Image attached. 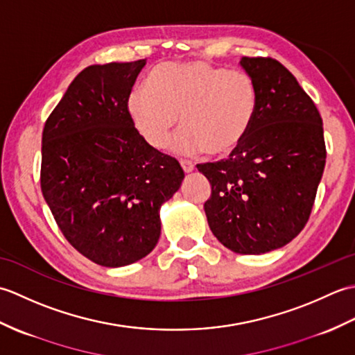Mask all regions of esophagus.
I'll use <instances>...</instances> for the list:
<instances>
[{
  "mask_svg": "<svg viewBox=\"0 0 355 355\" xmlns=\"http://www.w3.org/2000/svg\"><path fill=\"white\" fill-rule=\"evenodd\" d=\"M180 164H182V168H183V171H184L186 173H189V172H192V171L195 169L193 163L189 162V160H182V162H180Z\"/></svg>",
  "mask_w": 355,
  "mask_h": 355,
  "instance_id": "obj_1",
  "label": "esophagus"
}]
</instances>
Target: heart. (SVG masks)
<instances>
[{
  "label": "heart",
  "instance_id": "1",
  "mask_svg": "<svg viewBox=\"0 0 355 355\" xmlns=\"http://www.w3.org/2000/svg\"><path fill=\"white\" fill-rule=\"evenodd\" d=\"M258 93L244 73H230L202 61L166 62L149 85L132 89L128 114L148 145L163 149L180 126L177 148L186 154L205 149L212 157L236 150L250 132Z\"/></svg>",
  "mask_w": 355,
  "mask_h": 355
}]
</instances>
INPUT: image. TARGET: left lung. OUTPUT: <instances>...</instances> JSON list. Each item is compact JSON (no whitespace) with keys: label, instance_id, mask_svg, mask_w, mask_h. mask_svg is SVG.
<instances>
[{"label":"left lung","instance_id":"left-lung-1","mask_svg":"<svg viewBox=\"0 0 355 355\" xmlns=\"http://www.w3.org/2000/svg\"><path fill=\"white\" fill-rule=\"evenodd\" d=\"M258 93L250 132L227 160L197 164L212 193L209 227L239 254L286 245L310 218L325 169L322 117L296 78L271 58H241Z\"/></svg>","mask_w":355,"mask_h":355}]
</instances>
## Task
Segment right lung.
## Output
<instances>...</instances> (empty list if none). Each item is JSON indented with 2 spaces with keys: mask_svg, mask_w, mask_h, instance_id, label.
Wrapping results in <instances>:
<instances>
[{
  "mask_svg": "<svg viewBox=\"0 0 355 355\" xmlns=\"http://www.w3.org/2000/svg\"><path fill=\"white\" fill-rule=\"evenodd\" d=\"M146 65H89L67 88L42 131L41 189L67 241L102 267H125L154 250L160 207L184 178L150 148L128 114Z\"/></svg>",
  "mask_w": 355,
  "mask_h": 355,
  "instance_id": "1",
  "label": "right lung"
}]
</instances>
